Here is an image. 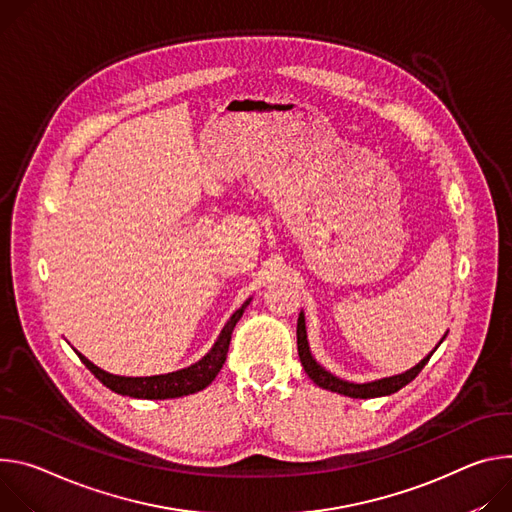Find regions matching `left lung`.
Here are the masks:
<instances>
[{
    "label": "left lung",
    "instance_id": "8db88e82",
    "mask_svg": "<svg viewBox=\"0 0 512 512\" xmlns=\"http://www.w3.org/2000/svg\"><path fill=\"white\" fill-rule=\"evenodd\" d=\"M447 335V331H445ZM445 335L439 339V344L435 346V350L441 346V342L445 339ZM297 348H299V358H301V364L305 368V372L309 374V378L325 388V390H331V392H337V394H344V396H350V399H376V396H388L396 390H401L403 386H407L411 380H415V376L425 368V364L429 362V358L433 356L427 354L417 366H413L411 370L403 372V374H396V376H386V378H378V380H372V382H348L344 378H339L335 374H331L329 370H325L311 354V348H309V339H307V327H305V313L301 311L299 313V321H297Z\"/></svg>",
    "mask_w": 512,
    "mask_h": 512
}]
</instances>
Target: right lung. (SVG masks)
I'll return each mask as SVG.
<instances>
[{"label": "right lung", "instance_id": "1", "mask_svg": "<svg viewBox=\"0 0 512 512\" xmlns=\"http://www.w3.org/2000/svg\"><path fill=\"white\" fill-rule=\"evenodd\" d=\"M252 299H248L230 319L223 325L219 337L215 339V344L211 350L195 364L177 370V372H168V374H158V376H118V374H109L89 362L81 352L77 356L81 362L91 370V374L109 390L124 394V396H134V399H150V401H162V399H177V396L193 394L203 390L213 382V378L219 374L221 366L225 364L227 350H230L232 342V331L240 317L244 315L246 307L250 305Z\"/></svg>", "mask_w": 512, "mask_h": 512}]
</instances>
